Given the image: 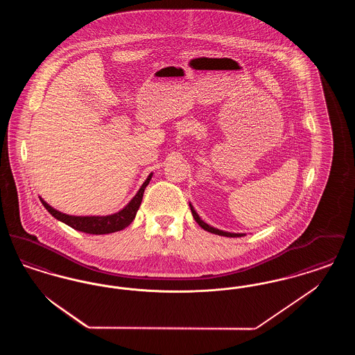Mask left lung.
I'll list each match as a JSON object with an SVG mask.
<instances>
[{
  "label": "left lung",
  "mask_w": 355,
  "mask_h": 355,
  "mask_svg": "<svg viewBox=\"0 0 355 355\" xmlns=\"http://www.w3.org/2000/svg\"><path fill=\"white\" fill-rule=\"evenodd\" d=\"M189 205H190V210H191V214H193L194 220H196V222H197V223H198V225L202 227L203 230H206V232H210V233H213V234H218V236H232V238L245 236V234H242V233H229V232H223V230L216 229V227H213V226L207 225L206 222H203V220L200 218V216L197 214V211L194 210V207L191 206V203H189Z\"/></svg>",
  "instance_id": "left-lung-1"
}]
</instances>
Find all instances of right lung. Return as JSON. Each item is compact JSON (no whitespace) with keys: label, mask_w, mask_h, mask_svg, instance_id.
Returning a JSON list of instances; mask_svg holds the SVG:
<instances>
[{"label":"right lung","mask_w":355,"mask_h":355,"mask_svg":"<svg viewBox=\"0 0 355 355\" xmlns=\"http://www.w3.org/2000/svg\"><path fill=\"white\" fill-rule=\"evenodd\" d=\"M152 175L153 173H150L130 202L128 203L122 210H119V213H114L110 216H101V217L100 216H86V217L84 216L83 217L81 216H69V214L61 213V211L55 210L54 207H51V205L45 202L41 197H40V200L54 218L67 223L70 227H73L78 232H84L87 234H98V236L109 234V233H114V232H119V230L125 229L126 226H129L133 222L137 210L139 209V205L142 201L144 191H145L146 186L149 185Z\"/></svg>","instance_id":"obj_1"}]
</instances>
